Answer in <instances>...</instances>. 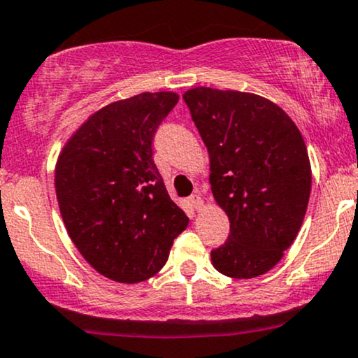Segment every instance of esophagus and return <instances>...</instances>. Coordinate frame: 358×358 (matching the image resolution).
Returning <instances> with one entry per match:
<instances>
[{
    "mask_svg": "<svg viewBox=\"0 0 358 358\" xmlns=\"http://www.w3.org/2000/svg\"><path fill=\"white\" fill-rule=\"evenodd\" d=\"M191 204H192V208L196 209V211H201V209L204 208L203 197H201L199 194H192L191 196Z\"/></svg>",
    "mask_w": 358,
    "mask_h": 358,
    "instance_id": "esophagus-1",
    "label": "esophagus"
}]
</instances>
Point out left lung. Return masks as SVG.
Instances as JSON below:
<instances>
[{"label": "left lung", "instance_id": "8db88e82", "mask_svg": "<svg viewBox=\"0 0 358 358\" xmlns=\"http://www.w3.org/2000/svg\"><path fill=\"white\" fill-rule=\"evenodd\" d=\"M182 99L208 147L214 201L229 220L228 239L211 251L213 266L236 280L264 275L295 241L308 206L303 137L262 95L196 87Z\"/></svg>", "mask_w": 358, "mask_h": 358}]
</instances>
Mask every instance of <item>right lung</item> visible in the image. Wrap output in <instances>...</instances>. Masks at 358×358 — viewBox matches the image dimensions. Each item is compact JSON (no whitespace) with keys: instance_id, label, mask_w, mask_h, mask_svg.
I'll list each match as a JSON object with an SVG mask.
<instances>
[{"instance_id":"obj_1","label":"right lung","mask_w":358,"mask_h":358,"mask_svg":"<svg viewBox=\"0 0 358 358\" xmlns=\"http://www.w3.org/2000/svg\"><path fill=\"white\" fill-rule=\"evenodd\" d=\"M179 95L142 92L92 113L63 145L55 189L66 233L105 278L134 285L162 270L189 217L169 197L152 138Z\"/></svg>"}]
</instances>
